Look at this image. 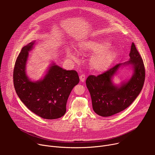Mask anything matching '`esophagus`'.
Wrapping results in <instances>:
<instances>
[{"label": "esophagus", "mask_w": 155, "mask_h": 155, "mask_svg": "<svg viewBox=\"0 0 155 155\" xmlns=\"http://www.w3.org/2000/svg\"><path fill=\"white\" fill-rule=\"evenodd\" d=\"M85 78H86V75H85V74H81V75H80V80L81 81H82V82L84 81Z\"/></svg>", "instance_id": "obj_1"}]
</instances>
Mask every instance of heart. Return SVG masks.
I'll use <instances>...</instances> for the list:
<instances>
[{"mask_svg": "<svg viewBox=\"0 0 155 155\" xmlns=\"http://www.w3.org/2000/svg\"><path fill=\"white\" fill-rule=\"evenodd\" d=\"M110 45L104 41L89 40L81 44L80 49L84 52L97 53L91 61L93 68L96 70H104L112 63L117 57V53L112 50H108ZM68 55L72 59H75V54L68 51Z\"/></svg>", "mask_w": 155, "mask_h": 155, "instance_id": "obj_1", "label": "heart"}]
</instances>
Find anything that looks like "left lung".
I'll return each instance as SVG.
<instances>
[{"instance_id":"left-lung-1","label":"left lung","mask_w":155,"mask_h":155,"mask_svg":"<svg viewBox=\"0 0 155 155\" xmlns=\"http://www.w3.org/2000/svg\"><path fill=\"white\" fill-rule=\"evenodd\" d=\"M130 60L123 64L132 65L134 74L120 86L113 84L112 77L122 64L115 65L104 73L95 76L90 75L86 80L90 91L93 108L101 117H110L127 108L140 93L145 81V70L142 57L134 43L129 53Z\"/></svg>"}]
</instances>
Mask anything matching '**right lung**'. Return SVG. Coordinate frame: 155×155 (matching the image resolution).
Here are the masks:
<instances>
[{"label": "right lung", "instance_id": "add662e5", "mask_svg": "<svg viewBox=\"0 0 155 155\" xmlns=\"http://www.w3.org/2000/svg\"><path fill=\"white\" fill-rule=\"evenodd\" d=\"M34 41L22 48L15 62L13 83L16 94L31 112L44 119L64 116L66 104L73 87L79 83L77 71H66L53 64L43 80L30 81L26 74L28 51Z\"/></svg>", "mask_w": 155, "mask_h": 155}]
</instances>
